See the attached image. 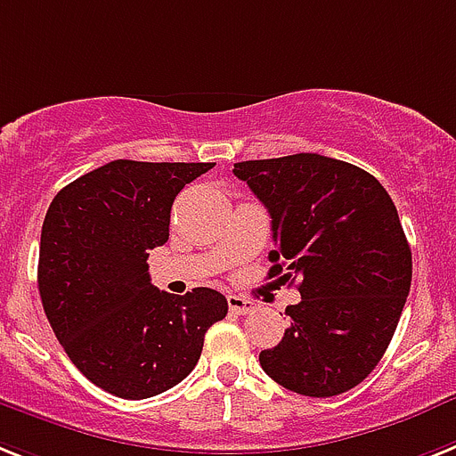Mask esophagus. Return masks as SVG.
Returning a JSON list of instances; mask_svg holds the SVG:
<instances>
[{
	"mask_svg": "<svg viewBox=\"0 0 456 456\" xmlns=\"http://www.w3.org/2000/svg\"><path fill=\"white\" fill-rule=\"evenodd\" d=\"M227 304H229V311L234 313V315H248L257 308V304L250 299H243V297H236V294H229L227 297Z\"/></svg>",
	"mask_w": 456,
	"mask_h": 456,
	"instance_id": "esophagus-1",
	"label": "esophagus"
}]
</instances>
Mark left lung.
Listing matches in <instances>:
<instances>
[{"instance_id":"1","label":"left lung","mask_w":456,"mask_h":456,"mask_svg":"<svg viewBox=\"0 0 456 456\" xmlns=\"http://www.w3.org/2000/svg\"><path fill=\"white\" fill-rule=\"evenodd\" d=\"M234 175L269 210V278L299 281L301 292L281 343L259 352L264 373L317 399L357 387L411 292L412 255L392 197L364 169L317 152L239 162Z\"/></svg>"}]
</instances>
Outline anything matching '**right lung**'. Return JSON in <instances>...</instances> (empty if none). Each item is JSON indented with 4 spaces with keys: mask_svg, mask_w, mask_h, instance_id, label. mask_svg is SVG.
I'll return each instance as SVG.
<instances>
[{
    "mask_svg": "<svg viewBox=\"0 0 456 456\" xmlns=\"http://www.w3.org/2000/svg\"><path fill=\"white\" fill-rule=\"evenodd\" d=\"M213 167L116 159L62 187L45 213V317L76 369L113 396L139 401L178 385L227 315L216 289L175 297L148 273V252L169 240L175 194Z\"/></svg>",
    "mask_w": 456,
    "mask_h": 456,
    "instance_id": "obj_1",
    "label": "right lung"
}]
</instances>
